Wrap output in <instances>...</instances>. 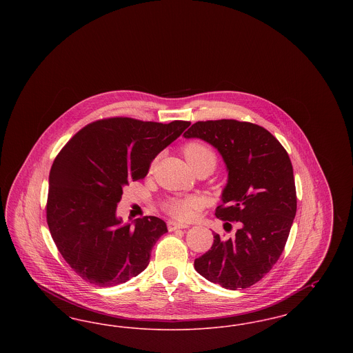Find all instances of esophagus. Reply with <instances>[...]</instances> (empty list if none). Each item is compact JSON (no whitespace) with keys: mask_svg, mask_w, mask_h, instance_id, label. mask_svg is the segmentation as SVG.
<instances>
[{"mask_svg":"<svg viewBox=\"0 0 353 353\" xmlns=\"http://www.w3.org/2000/svg\"><path fill=\"white\" fill-rule=\"evenodd\" d=\"M167 226H168L169 232L177 230V229H186V228H189L188 225H181V223H177V222H174V221H168Z\"/></svg>","mask_w":353,"mask_h":353,"instance_id":"obj_1","label":"esophagus"}]
</instances>
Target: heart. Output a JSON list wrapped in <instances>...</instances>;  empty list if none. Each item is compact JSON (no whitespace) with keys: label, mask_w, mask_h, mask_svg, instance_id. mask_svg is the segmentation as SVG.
<instances>
[{"label":"heart","mask_w":353,"mask_h":353,"mask_svg":"<svg viewBox=\"0 0 353 353\" xmlns=\"http://www.w3.org/2000/svg\"><path fill=\"white\" fill-rule=\"evenodd\" d=\"M185 159L189 163L190 168L200 165H213L216 167V153L213 150L199 140L186 143L183 148ZM154 163H152L153 168ZM200 208V200L197 197H172L164 202V209L169 216L177 219H190L194 212Z\"/></svg>","instance_id":"b5f03b06"}]
</instances>
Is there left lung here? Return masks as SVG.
Masks as SVG:
<instances>
[{"mask_svg":"<svg viewBox=\"0 0 353 353\" xmlns=\"http://www.w3.org/2000/svg\"><path fill=\"white\" fill-rule=\"evenodd\" d=\"M184 137L201 139L221 153L228 184L216 217L239 225L233 238L214 233L210 250L194 261V269L225 288H248L279 259L296 214L288 153L263 127L233 119L197 121Z\"/></svg>","mask_w":353,"mask_h":353,"instance_id":"8db88e82","label":"left lung"}]
</instances>
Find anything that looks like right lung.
<instances>
[{
    "label": "right lung",
    "mask_w": 353,
    "mask_h": 353,
    "mask_svg": "<svg viewBox=\"0 0 353 353\" xmlns=\"http://www.w3.org/2000/svg\"><path fill=\"white\" fill-rule=\"evenodd\" d=\"M190 125L131 118L92 121L55 157L46 219L65 261L88 283H125L150 263L152 248L168 232L145 216L123 225L117 216L123 188L147 176L152 160Z\"/></svg>",
    "instance_id": "obj_1"
}]
</instances>
